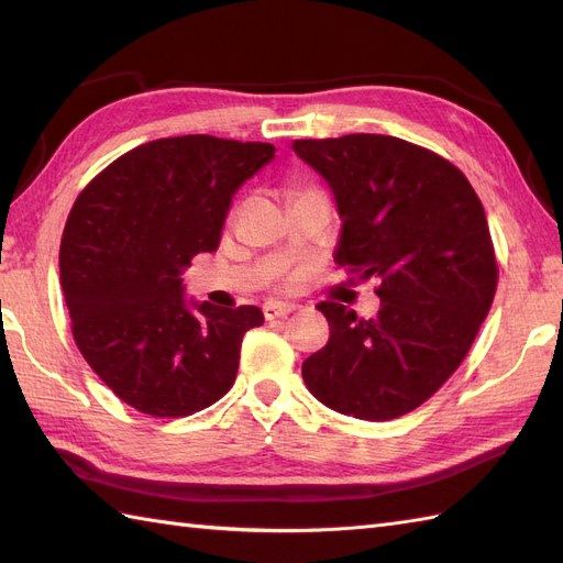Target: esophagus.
I'll return each instance as SVG.
<instances>
[{
  "label": "esophagus",
  "mask_w": 563,
  "mask_h": 563,
  "mask_svg": "<svg viewBox=\"0 0 563 563\" xmlns=\"http://www.w3.org/2000/svg\"><path fill=\"white\" fill-rule=\"evenodd\" d=\"M295 309H297V305H292V302H278V300H271V302L263 305V314H266V319H268V321H273V319H280V317H288V314H292Z\"/></svg>",
  "instance_id": "1"
}]
</instances>
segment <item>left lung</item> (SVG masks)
Segmentation results:
<instances>
[{
	"mask_svg": "<svg viewBox=\"0 0 563 563\" xmlns=\"http://www.w3.org/2000/svg\"><path fill=\"white\" fill-rule=\"evenodd\" d=\"M292 150L336 200L333 261L379 280L373 319L317 307L331 336L302 363L305 385L333 411L391 421L445 385L492 309L498 266L484 206L457 166L399 137L295 140Z\"/></svg>",
	"mask_w": 563,
	"mask_h": 563,
	"instance_id": "1",
	"label": "left lung"
}]
</instances>
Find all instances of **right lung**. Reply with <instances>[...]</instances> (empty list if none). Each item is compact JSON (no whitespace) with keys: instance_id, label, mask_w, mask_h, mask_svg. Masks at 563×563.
Segmentation results:
<instances>
[{"instance_id":"obj_1","label":"right lung","mask_w":563,"mask_h":563,"mask_svg":"<svg viewBox=\"0 0 563 563\" xmlns=\"http://www.w3.org/2000/svg\"><path fill=\"white\" fill-rule=\"evenodd\" d=\"M275 157L268 142L184 135L123 154L81 190L59 283L84 361L133 409L176 418L224 397L258 307L184 297L190 258L220 244L232 196Z\"/></svg>"}]
</instances>
